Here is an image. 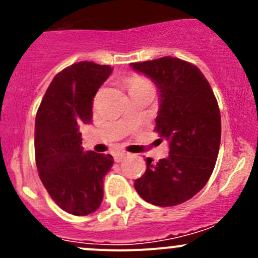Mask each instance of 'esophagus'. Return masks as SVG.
<instances>
[{
    "label": "esophagus",
    "mask_w": 258,
    "mask_h": 258,
    "mask_svg": "<svg viewBox=\"0 0 258 258\" xmlns=\"http://www.w3.org/2000/svg\"><path fill=\"white\" fill-rule=\"evenodd\" d=\"M127 155H128V153H127V152H122V151H121V152H116V153H114L113 158H114V161H116V162H121V161L123 160V158L126 157Z\"/></svg>",
    "instance_id": "obj_1"
}]
</instances>
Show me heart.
Instances as JSON below:
<instances>
[{
  "label": "heart",
  "instance_id": "1",
  "mask_svg": "<svg viewBox=\"0 0 258 258\" xmlns=\"http://www.w3.org/2000/svg\"><path fill=\"white\" fill-rule=\"evenodd\" d=\"M145 82H146V81L144 79H141V77H139V76H131V77H128V79H127V81H126L127 87H128V88L134 87V86H137V85H141V83H145Z\"/></svg>",
  "mask_w": 258,
  "mask_h": 258
}]
</instances>
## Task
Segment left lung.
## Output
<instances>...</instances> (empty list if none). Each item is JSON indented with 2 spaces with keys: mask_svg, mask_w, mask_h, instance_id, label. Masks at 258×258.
Instances as JSON below:
<instances>
[{
  "mask_svg": "<svg viewBox=\"0 0 258 258\" xmlns=\"http://www.w3.org/2000/svg\"><path fill=\"white\" fill-rule=\"evenodd\" d=\"M132 69L151 77L160 91L155 132L167 140L170 155L135 181L146 202L161 207L188 201L207 183L221 142V114L209 81L194 63L177 57L135 62Z\"/></svg>",
  "mask_w": 258,
  "mask_h": 258,
  "instance_id": "left-lung-1",
  "label": "left lung"
}]
</instances>
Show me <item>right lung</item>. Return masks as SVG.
I'll use <instances>...</instances> for the list:
<instances>
[{"label": "right lung", "mask_w": 258, "mask_h": 258, "mask_svg": "<svg viewBox=\"0 0 258 258\" xmlns=\"http://www.w3.org/2000/svg\"><path fill=\"white\" fill-rule=\"evenodd\" d=\"M112 67L82 61L66 67L49 83L35 122L38 176L57 206L75 216L95 212L103 199V177L111 155L83 152L79 124L90 123L96 92Z\"/></svg>", "instance_id": "add662e5"}]
</instances>
